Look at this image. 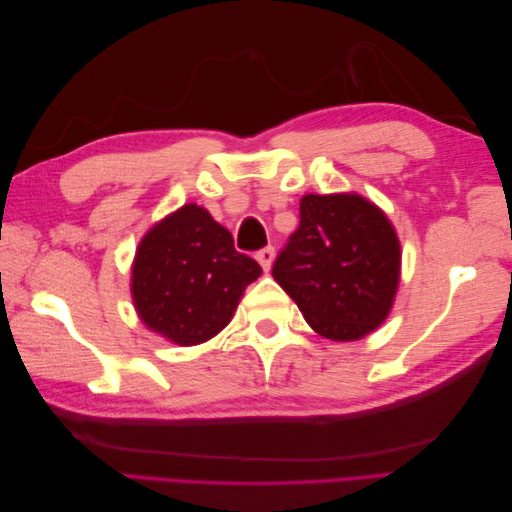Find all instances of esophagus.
<instances>
[{"label": "esophagus", "instance_id": "esophagus-1", "mask_svg": "<svg viewBox=\"0 0 512 512\" xmlns=\"http://www.w3.org/2000/svg\"><path fill=\"white\" fill-rule=\"evenodd\" d=\"M256 260L260 262V267H262V269L269 271V269H271V265H273V260H275V250H273V245H267V247H262V250H258V252H256Z\"/></svg>", "mask_w": 512, "mask_h": 512}]
</instances>
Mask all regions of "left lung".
<instances>
[{
	"label": "left lung",
	"instance_id": "left-lung-1",
	"mask_svg": "<svg viewBox=\"0 0 512 512\" xmlns=\"http://www.w3.org/2000/svg\"><path fill=\"white\" fill-rule=\"evenodd\" d=\"M299 211V228L275 258V282L322 337H365L395 301L401 267L395 228L359 194H305Z\"/></svg>",
	"mask_w": 512,
	"mask_h": 512
}]
</instances>
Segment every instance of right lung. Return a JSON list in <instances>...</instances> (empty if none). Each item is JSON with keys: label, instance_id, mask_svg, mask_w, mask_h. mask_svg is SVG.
I'll list each match as a JSON object with an SVG mask.
<instances>
[{"label": "right lung", "instance_id": "right-lung-1", "mask_svg": "<svg viewBox=\"0 0 512 512\" xmlns=\"http://www.w3.org/2000/svg\"><path fill=\"white\" fill-rule=\"evenodd\" d=\"M262 273L230 232L198 205L153 226L136 250L132 299L151 331L179 346L203 344L230 322L243 290Z\"/></svg>", "mask_w": 512, "mask_h": 512}]
</instances>
